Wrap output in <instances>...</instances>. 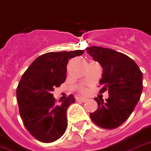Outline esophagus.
<instances>
[{"mask_svg":"<svg viewBox=\"0 0 151 151\" xmlns=\"http://www.w3.org/2000/svg\"><path fill=\"white\" fill-rule=\"evenodd\" d=\"M77 100H78V101H81V102H85V101H87L86 98H77Z\"/></svg>","mask_w":151,"mask_h":151,"instance_id":"esophagus-1","label":"esophagus"}]
</instances>
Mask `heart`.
I'll use <instances>...</instances> for the list:
<instances>
[{"label": "heart", "mask_w": 151, "mask_h": 151, "mask_svg": "<svg viewBox=\"0 0 151 151\" xmlns=\"http://www.w3.org/2000/svg\"><path fill=\"white\" fill-rule=\"evenodd\" d=\"M82 92L86 93V90H82Z\"/></svg>", "instance_id": "b5f03b06"}]
</instances>
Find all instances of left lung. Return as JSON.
I'll list each match as a JSON object with an SVG mask.
<instances>
[{
    "label": "left lung",
    "instance_id": "left-lung-1",
    "mask_svg": "<svg viewBox=\"0 0 151 151\" xmlns=\"http://www.w3.org/2000/svg\"><path fill=\"white\" fill-rule=\"evenodd\" d=\"M103 69L100 92L108 90L109 98L98 100V109L90 118L98 127L112 129L127 121L139 101L142 91V73L134 60L124 53L106 48H86Z\"/></svg>",
    "mask_w": 151,
    "mask_h": 151
}]
</instances>
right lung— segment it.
<instances>
[{"mask_svg":"<svg viewBox=\"0 0 151 151\" xmlns=\"http://www.w3.org/2000/svg\"><path fill=\"white\" fill-rule=\"evenodd\" d=\"M84 52L45 53L36 58L22 75L17 88L20 115L28 131L41 142H52L64 134L67 108L75 99L71 94L57 103L52 92L65 80L68 61Z\"/></svg>","mask_w":151,"mask_h":151,"instance_id":"add662e5","label":"right lung"}]
</instances>
